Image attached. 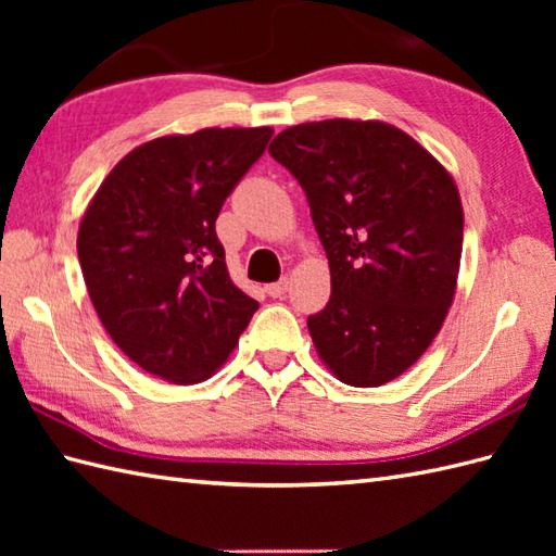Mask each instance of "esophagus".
<instances>
[{
    "label": "esophagus",
    "mask_w": 556,
    "mask_h": 556,
    "mask_svg": "<svg viewBox=\"0 0 556 556\" xmlns=\"http://www.w3.org/2000/svg\"><path fill=\"white\" fill-rule=\"evenodd\" d=\"M265 291L271 299H281L289 291V279H279V281H275V285H267Z\"/></svg>",
    "instance_id": "34e87169"
}]
</instances>
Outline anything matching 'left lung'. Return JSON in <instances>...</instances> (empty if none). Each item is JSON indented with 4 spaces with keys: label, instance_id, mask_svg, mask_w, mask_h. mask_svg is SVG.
<instances>
[{
    "label": "left lung",
    "instance_id": "1",
    "mask_svg": "<svg viewBox=\"0 0 556 556\" xmlns=\"http://www.w3.org/2000/svg\"><path fill=\"white\" fill-rule=\"evenodd\" d=\"M269 155L308 198L332 296L308 317L341 382L380 387L406 372L454 301L464 210L454 179L408 134L327 119L281 131Z\"/></svg>",
    "mask_w": 556,
    "mask_h": 556
}]
</instances>
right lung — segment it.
I'll return each instance as SVG.
<instances>
[{"instance_id": "right-lung-1", "label": "right lung", "mask_w": 556, "mask_h": 556, "mask_svg": "<svg viewBox=\"0 0 556 556\" xmlns=\"http://www.w3.org/2000/svg\"><path fill=\"white\" fill-rule=\"evenodd\" d=\"M271 128L164 136L116 164L80 222L78 260L114 344L167 382L205 380L257 311L233 287L215 222Z\"/></svg>"}]
</instances>
